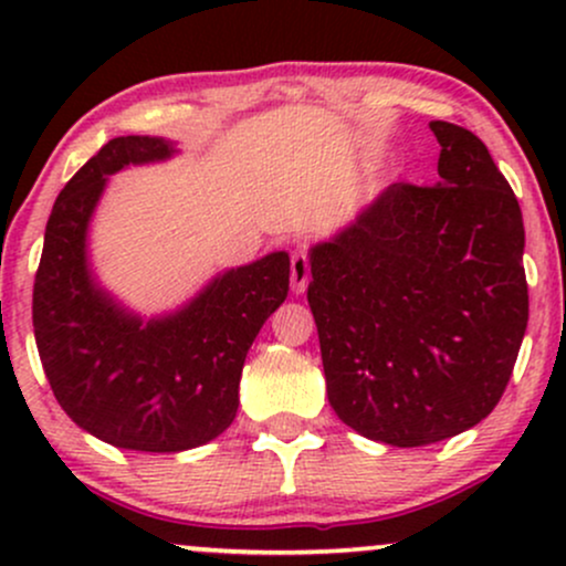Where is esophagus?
Listing matches in <instances>:
<instances>
[{
    "label": "esophagus",
    "mask_w": 566,
    "mask_h": 566,
    "mask_svg": "<svg viewBox=\"0 0 566 566\" xmlns=\"http://www.w3.org/2000/svg\"><path fill=\"white\" fill-rule=\"evenodd\" d=\"M308 279H311V263L308 255L303 250L292 252V261H290V284L295 295H301L308 287Z\"/></svg>",
    "instance_id": "1"
}]
</instances>
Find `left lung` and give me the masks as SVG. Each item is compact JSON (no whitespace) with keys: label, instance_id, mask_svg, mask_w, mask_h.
<instances>
[{"label":"left lung","instance_id":"1","mask_svg":"<svg viewBox=\"0 0 566 566\" xmlns=\"http://www.w3.org/2000/svg\"><path fill=\"white\" fill-rule=\"evenodd\" d=\"M437 186L394 184L311 247L308 305L343 423L423 447L482 423L509 386L530 316L524 223L471 129L431 122Z\"/></svg>","mask_w":566,"mask_h":566}]
</instances>
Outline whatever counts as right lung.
<instances>
[{
	"mask_svg": "<svg viewBox=\"0 0 566 566\" xmlns=\"http://www.w3.org/2000/svg\"><path fill=\"white\" fill-rule=\"evenodd\" d=\"M172 140H108L57 193L34 282V337L57 405L106 444L184 452L237 418L252 340L290 290V255L212 276L191 301L146 319L97 282L90 220L114 172L165 161Z\"/></svg>",
	"mask_w": 566,
	"mask_h": 566,
	"instance_id": "add662e5",
	"label": "right lung"
}]
</instances>
